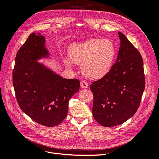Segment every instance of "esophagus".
<instances>
[{
    "instance_id": "esophagus-1",
    "label": "esophagus",
    "mask_w": 159,
    "mask_h": 159,
    "mask_svg": "<svg viewBox=\"0 0 159 159\" xmlns=\"http://www.w3.org/2000/svg\"><path fill=\"white\" fill-rule=\"evenodd\" d=\"M80 84H81V88H88V84L85 81H84V80L81 81Z\"/></svg>"
}]
</instances>
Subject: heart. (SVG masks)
Instances as JSON below:
<instances>
[{
  "instance_id": "1",
  "label": "heart",
  "mask_w": 159,
  "mask_h": 159,
  "mask_svg": "<svg viewBox=\"0 0 159 159\" xmlns=\"http://www.w3.org/2000/svg\"><path fill=\"white\" fill-rule=\"evenodd\" d=\"M115 55V48L109 40L91 39L74 44L69 50L70 58L76 64H82L83 74L91 79L102 78L107 74ZM66 65L70 66L68 60Z\"/></svg>"
}]
</instances>
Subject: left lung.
I'll return each instance as SVG.
<instances>
[{
  "label": "left lung",
  "instance_id": "8db88e82",
  "mask_svg": "<svg viewBox=\"0 0 159 159\" xmlns=\"http://www.w3.org/2000/svg\"><path fill=\"white\" fill-rule=\"evenodd\" d=\"M118 34L120 48L116 62L107 74L90 85L93 116L103 127L119 125L133 117L145 87L141 54L123 33Z\"/></svg>",
  "mask_w": 159,
  "mask_h": 159
}]
</instances>
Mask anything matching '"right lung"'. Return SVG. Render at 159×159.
<instances>
[{
	"label": "right lung",
	"mask_w": 159,
	"mask_h": 159,
	"mask_svg": "<svg viewBox=\"0 0 159 159\" xmlns=\"http://www.w3.org/2000/svg\"><path fill=\"white\" fill-rule=\"evenodd\" d=\"M45 38L32 33L18 50L12 82L19 107L35 122L46 127L66 117L71 98L80 89L78 79H64L36 60L48 57Z\"/></svg>",
	"instance_id": "1"
}]
</instances>
